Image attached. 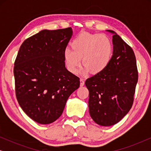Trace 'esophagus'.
<instances>
[{
    "label": "esophagus",
    "mask_w": 151,
    "mask_h": 151,
    "mask_svg": "<svg viewBox=\"0 0 151 151\" xmlns=\"http://www.w3.org/2000/svg\"><path fill=\"white\" fill-rule=\"evenodd\" d=\"M80 86H83L84 85V80L83 78H81V79L80 80Z\"/></svg>",
    "instance_id": "esophagus-1"
}]
</instances>
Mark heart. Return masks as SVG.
<instances>
[{
  "label": "heart",
  "mask_w": 151,
  "mask_h": 151,
  "mask_svg": "<svg viewBox=\"0 0 151 151\" xmlns=\"http://www.w3.org/2000/svg\"><path fill=\"white\" fill-rule=\"evenodd\" d=\"M71 49L66 48L63 56L68 70L77 73L81 64L85 66L84 73L88 71L98 73L106 69L113 54V44L104 34L82 32L72 40Z\"/></svg>",
  "instance_id": "heart-1"
}]
</instances>
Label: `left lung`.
<instances>
[{
    "label": "left lung",
    "mask_w": 151,
    "mask_h": 151,
    "mask_svg": "<svg viewBox=\"0 0 151 151\" xmlns=\"http://www.w3.org/2000/svg\"><path fill=\"white\" fill-rule=\"evenodd\" d=\"M113 51L106 69L88 78V109L95 122L110 127L129 113L138 80L135 55L133 49L112 30Z\"/></svg>",
    "instance_id": "1"
}]
</instances>
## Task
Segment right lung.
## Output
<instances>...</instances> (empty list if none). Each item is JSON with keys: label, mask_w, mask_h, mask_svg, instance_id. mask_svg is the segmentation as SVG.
Instances as JSON below:
<instances>
[{"label": "right lung", "mask_w": 151, "mask_h": 151, "mask_svg": "<svg viewBox=\"0 0 151 151\" xmlns=\"http://www.w3.org/2000/svg\"><path fill=\"white\" fill-rule=\"evenodd\" d=\"M71 27L44 29L26 39L14 63L16 96L24 113L41 124L58 119L66 102L79 88V78L65 67L63 53Z\"/></svg>", "instance_id": "add662e5"}]
</instances>
